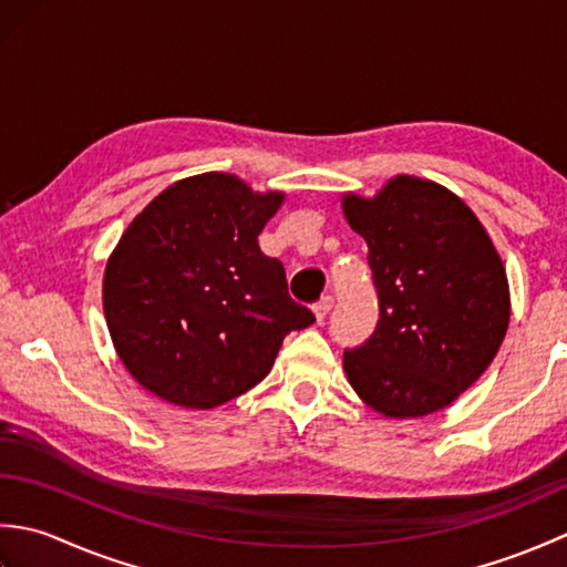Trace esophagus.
Segmentation results:
<instances>
[{"mask_svg": "<svg viewBox=\"0 0 567 567\" xmlns=\"http://www.w3.org/2000/svg\"><path fill=\"white\" fill-rule=\"evenodd\" d=\"M333 309V297L331 295H327V297H321L319 302L315 305V317H317V321L321 323L323 319L329 317V311Z\"/></svg>", "mask_w": 567, "mask_h": 567, "instance_id": "1", "label": "esophagus"}]
</instances>
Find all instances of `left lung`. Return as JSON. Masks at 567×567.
<instances>
[{
    "instance_id": "1",
    "label": "left lung",
    "mask_w": 567,
    "mask_h": 567,
    "mask_svg": "<svg viewBox=\"0 0 567 567\" xmlns=\"http://www.w3.org/2000/svg\"><path fill=\"white\" fill-rule=\"evenodd\" d=\"M365 238L380 319L343 353L360 400L390 419L453 404L497 355L509 327V282L467 204L431 179L396 175L375 197L343 195Z\"/></svg>"
}]
</instances>
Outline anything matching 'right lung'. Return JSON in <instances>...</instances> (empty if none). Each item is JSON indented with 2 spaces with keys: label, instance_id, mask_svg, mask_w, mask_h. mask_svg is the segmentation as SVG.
<instances>
[{
  "label": "right lung",
  "instance_id": "1",
  "mask_svg": "<svg viewBox=\"0 0 567 567\" xmlns=\"http://www.w3.org/2000/svg\"><path fill=\"white\" fill-rule=\"evenodd\" d=\"M285 202L228 173L163 189L118 238L102 299L124 368L161 400L212 409L268 375L315 315L287 292L258 236Z\"/></svg>",
  "mask_w": 567,
  "mask_h": 567
}]
</instances>
